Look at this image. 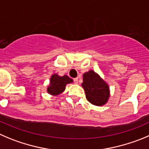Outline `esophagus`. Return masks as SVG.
I'll list each match as a JSON object with an SVG mask.
<instances>
[{"mask_svg":"<svg viewBox=\"0 0 149 149\" xmlns=\"http://www.w3.org/2000/svg\"><path fill=\"white\" fill-rule=\"evenodd\" d=\"M73 81H74L75 84H77L79 83V79L78 78H75V79H73Z\"/></svg>","mask_w":149,"mask_h":149,"instance_id":"1","label":"esophagus"}]
</instances>
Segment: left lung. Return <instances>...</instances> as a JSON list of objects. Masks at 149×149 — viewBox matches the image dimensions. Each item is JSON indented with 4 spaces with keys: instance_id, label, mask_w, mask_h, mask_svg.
I'll list each match as a JSON object with an SVG mask.
<instances>
[{
    "instance_id": "8db88e82",
    "label": "left lung",
    "mask_w": 149,
    "mask_h": 149,
    "mask_svg": "<svg viewBox=\"0 0 149 149\" xmlns=\"http://www.w3.org/2000/svg\"><path fill=\"white\" fill-rule=\"evenodd\" d=\"M81 86L85 92L86 98L92 104L103 106L109 100V85L93 70H89L83 74Z\"/></svg>"
}]
</instances>
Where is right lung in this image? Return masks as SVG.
<instances>
[{"instance_id": "obj_1", "label": "right lung", "mask_w": 149, "mask_h": 149, "mask_svg": "<svg viewBox=\"0 0 149 149\" xmlns=\"http://www.w3.org/2000/svg\"><path fill=\"white\" fill-rule=\"evenodd\" d=\"M73 82V79L67 75L60 76L57 74H53L50 79V84L47 88V92L51 95H58L62 93L68 84Z\"/></svg>"}]
</instances>
